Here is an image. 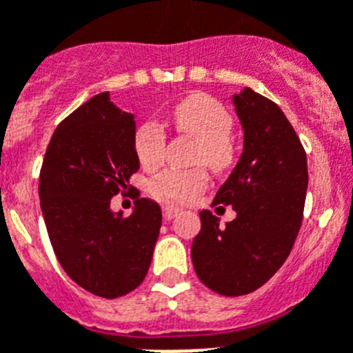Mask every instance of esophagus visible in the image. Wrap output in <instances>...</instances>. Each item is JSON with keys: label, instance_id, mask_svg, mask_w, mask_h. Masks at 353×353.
I'll list each match as a JSON object with an SVG mask.
<instances>
[{"label": "esophagus", "instance_id": "esophagus-1", "mask_svg": "<svg viewBox=\"0 0 353 353\" xmlns=\"http://www.w3.org/2000/svg\"><path fill=\"white\" fill-rule=\"evenodd\" d=\"M179 212H180V209L174 208V205H164V208H162V214H164L165 220H173V218L176 216Z\"/></svg>", "mask_w": 353, "mask_h": 353}]
</instances>
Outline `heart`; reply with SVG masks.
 Segmentation results:
<instances>
[{
    "mask_svg": "<svg viewBox=\"0 0 353 353\" xmlns=\"http://www.w3.org/2000/svg\"><path fill=\"white\" fill-rule=\"evenodd\" d=\"M173 124L179 133L198 142L194 162L214 171H225L234 160L231 144L234 121L227 108L209 95H191L174 106ZM137 159L145 170L162 164L165 151V131L157 121H144L133 135ZM208 183L202 168L189 171L168 170L151 180L150 191L164 202H188Z\"/></svg>",
    "mask_w": 353,
    "mask_h": 353,
    "instance_id": "heart-1",
    "label": "heart"
}]
</instances>
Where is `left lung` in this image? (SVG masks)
<instances>
[{
  "instance_id": "obj_1",
  "label": "left lung",
  "mask_w": 353,
  "mask_h": 353,
  "mask_svg": "<svg viewBox=\"0 0 353 353\" xmlns=\"http://www.w3.org/2000/svg\"><path fill=\"white\" fill-rule=\"evenodd\" d=\"M243 128V153L212 205H232L220 225L200 212L191 247L194 272L222 296H243L265 285L285 263L298 238L307 196V153L276 103L245 88L232 97Z\"/></svg>"
}]
</instances>
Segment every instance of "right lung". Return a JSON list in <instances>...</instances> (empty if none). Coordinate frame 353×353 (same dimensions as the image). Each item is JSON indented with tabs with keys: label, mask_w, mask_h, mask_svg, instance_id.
Wrapping results in <instances>:
<instances>
[{
	"label": "right lung",
	"mask_w": 353,
	"mask_h": 353,
	"mask_svg": "<svg viewBox=\"0 0 353 353\" xmlns=\"http://www.w3.org/2000/svg\"><path fill=\"white\" fill-rule=\"evenodd\" d=\"M135 121L103 92L55 128L39 173L41 211L66 274L99 298L135 290L150 269L162 211L135 191L130 216L110 209L139 171Z\"/></svg>",
	"instance_id": "obj_1"
}]
</instances>
